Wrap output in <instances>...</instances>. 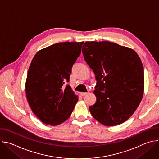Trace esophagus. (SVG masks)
Instances as JSON below:
<instances>
[{
	"label": "esophagus",
	"instance_id": "obj_1",
	"mask_svg": "<svg viewBox=\"0 0 159 159\" xmlns=\"http://www.w3.org/2000/svg\"><path fill=\"white\" fill-rule=\"evenodd\" d=\"M87 94V93H80V95L82 96H85Z\"/></svg>",
	"mask_w": 159,
	"mask_h": 159
}]
</instances>
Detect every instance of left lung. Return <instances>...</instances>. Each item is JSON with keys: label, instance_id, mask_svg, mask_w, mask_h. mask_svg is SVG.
Returning <instances> with one entry per match:
<instances>
[{"label": "left lung", "instance_id": "obj_1", "mask_svg": "<svg viewBox=\"0 0 159 159\" xmlns=\"http://www.w3.org/2000/svg\"><path fill=\"white\" fill-rule=\"evenodd\" d=\"M84 59L96 75V103L91 115L105 126L128 120L139 106L144 91L142 61L133 50L109 41H86Z\"/></svg>", "mask_w": 159, "mask_h": 159}]
</instances>
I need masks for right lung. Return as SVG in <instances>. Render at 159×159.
Returning a JSON list of instances; mask_svg holds the SVG:
<instances>
[{"label": "right lung", "instance_id": "right-lung-1", "mask_svg": "<svg viewBox=\"0 0 159 159\" xmlns=\"http://www.w3.org/2000/svg\"><path fill=\"white\" fill-rule=\"evenodd\" d=\"M84 42L54 44L38 52L28 71L26 94L34 114L43 123L58 125L69 118L78 101L69 85L72 68Z\"/></svg>", "mask_w": 159, "mask_h": 159}]
</instances>
